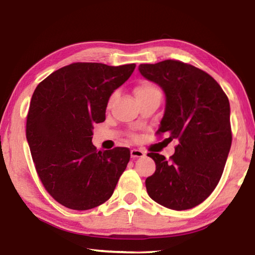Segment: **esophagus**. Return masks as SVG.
Instances as JSON below:
<instances>
[{
  "instance_id": "esophagus-1",
  "label": "esophagus",
  "mask_w": 255,
  "mask_h": 255,
  "mask_svg": "<svg viewBox=\"0 0 255 255\" xmlns=\"http://www.w3.org/2000/svg\"><path fill=\"white\" fill-rule=\"evenodd\" d=\"M144 156V151L140 150V149H132L131 150V157L132 158H139V157H143Z\"/></svg>"
}]
</instances>
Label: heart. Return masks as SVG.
Listing matches in <instances>:
<instances>
[{
	"label": "heart",
	"instance_id": "1",
	"mask_svg": "<svg viewBox=\"0 0 255 255\" xmlns=\"http://www.w3.org/2000/svg\"><path fill=\"white\" fill-rule=\"evenodd\" d=\"M154 92H159L158 89L155 87L154 84H151L150 82H147V81H142L140 82L135 85L134 88V95L136 97V99H141V98L146 97L148 95H151V93ZM114 98H115V93L114 95H112L111 98H109L108 100V106H111L113 101H114Z\"/></svg>",
	"mask_w": 255,
	"mask_h": 255
}]
</instances>
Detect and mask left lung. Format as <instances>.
I'll list each match as a JSON object with an SVG mask.
<instances>
[{"label": "left lung", "instance_id": "obj_1", "mask_svg": "<svg viewBox=\"0 0 255 255\" xmlns=\"http://www.w3.org/2000/svg\"><path fill=\"white\" fill-rule=\"evenodd\" d=\"M139 70L165 93L156 134L179 141L170 159L148 154L156 170L146 179L147 193L167 209H193L212 194L226 165L233 140L228 97L212 76L186 62L141 64Z\"/></svg>", "mask_w": 255, "mask_h": 255}]
</instances>
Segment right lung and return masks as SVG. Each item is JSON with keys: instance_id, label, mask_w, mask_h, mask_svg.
<instances>
[{"instance_id": "right-lung-1", "label": "right lung", "mask_w": 255, "mask_h": 255, "mask_svg": "<svg viewBox=\"0 0 255 255\" xmlns=\"http://www.w3.org/2000/svg\"><path fill=\"white\" fill-rule=\"evenodd\" d=\"M134 68L135 64L115 67L74 62L50 74L35 89L26 138L38 178L61 205L90 210L114 193L130 149L97 150L92 128L106 120L109 97Z\"/></svg>"}]
</instances>
